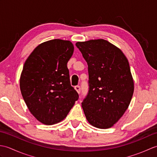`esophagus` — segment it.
I'll use <instances>...</instances> for the list:
<instances>
[{"mask_svg":"<svg viewBox=\"0 0 157 157\" xmlns=\"http://www.w3.org/2000/svg\"><path fill=\"white\" fill-rule=\"evenodd\" d=\"M74 88H75V90L78 92V93H80V90H81V88H80V86H75V87H74Z\"/></svg>","mask_w":157,"mask_h":157,"instance_id":"esophagus-1","label":"esophagus"}]
</instances>
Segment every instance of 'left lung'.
<instances>
[{"mask_svg": "<svg viewBox=\"0 0 157 157\" xmlns=\"http://www.w3.org/2000/svg\"><path fill=\"white\" fill-rule=\"evenodd\" d=\"M75 45L88 66L89 89L82 102L86 117L96 128H111L124 114L134 93L129 62L121 50L103 39Z\"/></svg>", "mask_w": 157, "mask_h": 157, "instance_id": "left-lung-1", "label": "left lung"}]
</instances>
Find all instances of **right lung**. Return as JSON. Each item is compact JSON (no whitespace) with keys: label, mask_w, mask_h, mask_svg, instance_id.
<instances>
[{"label":"right lung","mask_w":157,"mask_h":157,"mask_svg":"<svg viewBox=\"0 0 157 157\" xmlns=\"http://www.w3.org/2000/svg\"><path fill=\"white\" fill-rule=\"evenodd\" d=\"M73 50L69 40H52L38 46L23 65L20 78L23 100L32 114L45 125L64 119L79 98L67 66Z\"/></svg>","instance_id":"right-lung-1"}]
</instances>
